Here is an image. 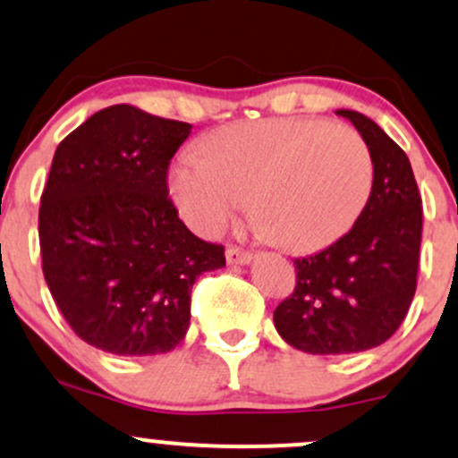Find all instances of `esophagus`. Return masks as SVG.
I'll return each mask as SVG.
<instances>
[{
    "mask_svg": "<svg viewBox=\"0 0 458 458\" xmlns=\"http://www.w3.org/2000/svg\"><path fill=\"white\" fill-rule=\"evenodd\" d=\"M225 260H228V265H250V262L254 260V254H251V251L239 250V247L230 245L228 250H225Z\"/></svg>",
    "mask_w": 458,
    "mask_h": 458,
    "instance_id": "1",
    "label": "esophagus"
}]
</instances>
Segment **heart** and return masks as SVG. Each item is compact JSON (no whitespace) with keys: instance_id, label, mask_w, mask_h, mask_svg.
<instances>
[{"instance_id":"1","label":"heart","mask_w":458,"mask_h":458,"mask_svg":"<svg viewBox=\"0 0 458 458\" xmlns=\"http://www.w3.org/2000/svg\"><path fill=\"white\" fill-rule=\"evenodd\" d=\"M370 150L360 133L317 118H265L213 131L170 170L182 219L215 236L243 211L293 254L325 250L353 228L372 191Z\"/></svg>"}]
</instances>
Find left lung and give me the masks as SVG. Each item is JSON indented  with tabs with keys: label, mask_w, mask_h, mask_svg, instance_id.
I'll use <instances>...</instances> for the list:
<instances>
[{
	"label": "left lung",
	"mask_w": 458,
	"mask_h": 458,
	"mask_svg": "<svg viewBox=\"0 0 458 458\" xmlns=\"http://www.w3.org/2000/svg\"><path fill=\"white\" fill-rule=\"evenodd\" d=\"M335 114L364 138L375 178L353 228L295 259V293L273 312L284 343L312 355L360 353L392 338L415 295L422 241V198L407 155L364 114Z\"/></svg>",
	"instance_id": "1"
}]
</instances>
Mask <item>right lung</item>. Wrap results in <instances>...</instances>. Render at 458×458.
Returning <instances> with one entry per match:
<instances>
[{"label":"right lung","instance_id":"obj_1","mask_svg":"<svg viewBox=\"0 0 458 458\" xmlns=\"http://www.w3.org/2000/svg\"><path fill=\"white\" fill-rule=\"evenodd\" d=\"M191 124L133 105L97 112L57 146L40 198L47 286L72 331L114 355L181 344L198 276L225 267L167 198V165Z\"/></svg>","mask_w":458,"mask_h":458}]
</instances>
